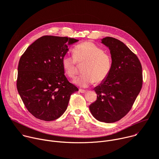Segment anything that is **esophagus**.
<instances>
[{
  "instance_id": "obj_1",
  "label": "esophagus",
  "mask_w": 159,
  "mask_h": 159,
  "mask_svg": "<svg viewBox=\"0 0 159 159\" xmlns=\"http://www.w3.org/2000/svg\"><path fill=\"white\" fill-rule=\"evenodd\" d=\"M86 91L85 90V89H79V92H80V93H85Z\"/></svg>"
}]
</instances>
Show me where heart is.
I'll return each mask as SVG.
<instances>
[{
	"mask_svg": "<svg viewBox=\"0 0 159 159\" xmlns=\"http://www.w3.org/2000/svg\"><path fill=\"white\" fill-rule=\"evenodd\" d=\"M74 56L66 55L62 59V66L66 75L74 78L77 73V61L85 62L84 74L74 80L80 88H87L95 82L101 83L107 78L112 69V57L108 53L90 41L83 42L73 48Z\"/></svg>",
	"mask_w": 159,
	"mask_h": 159,
	"instance_id": "heart-1",
	"label": "heart"
}]
</instances>
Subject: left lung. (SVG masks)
Returning <instances> with one entry per match:
<instances>
[{
  "instance_id": "left-lung-1",
  "label": "left lung",
  "mask_w": 159,
  "mask_h": 159,
  "mask_svg": "<svg viewBox=\"0 0 159 159\" xmlns=\"http://www.w3.org/2000/svg\"><path fill=\"white\" fill-rule=\"evenodd\" d=\"M101 40L110 50L112 69L107 78L94 88L97 99L89 110L98 121L110 123L119 121L131 109L142 88V66L122 41L112 37Z\"/></svg>"
}]
</instances>
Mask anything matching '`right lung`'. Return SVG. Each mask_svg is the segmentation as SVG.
Instances as JSON below:
<instances>
[{
    "label": "right lung",
    "mask_w": 159,
    "mask_h": 159,
    "mask_svg": "<svg viewBox=\"0 0 159 159\" xmlns=\"http://www.w3.org/2000/svg\"><path fill=\"white\" fill-rule=\"evenodd\" d=\"M79 41L68 37L44 36L21 56L18 67V92L29 112L38 119L53 121L67 109L78 88L65 75L62 59L68 45Z\"/></svg>",
    "instance_id": "add662e5"
}]
</instances>
